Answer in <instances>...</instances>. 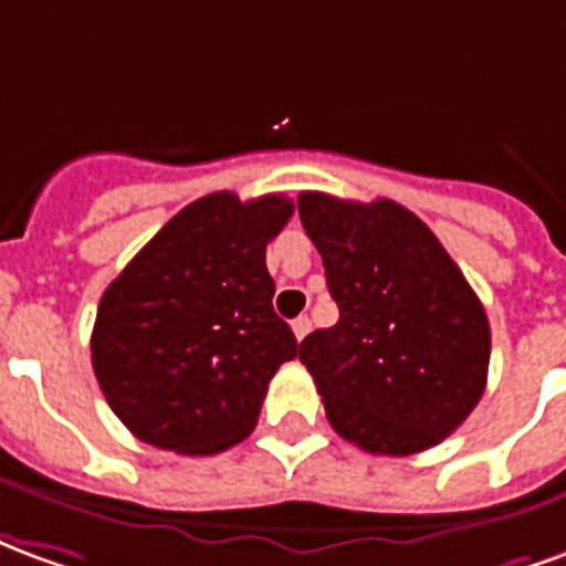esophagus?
Here are the masks:
<instances>
[{"instance_id":"34e87169","label":"esophagus","mask_w":566,"mask_h":566,"mask_svg":"<svg viewBox=\"0 0 566 566\" xmlns=\"http://www.w3.org/2000/svg\"><path fill=\"white\" fill-rule=\"evenodd\" d=\"M292 332H295V337H298V340H304V337L311 334V319H307V316H298V319L292 323Z\"/></svg>"}]
</instances>
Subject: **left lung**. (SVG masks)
Here are the masks:
<instances>
[{
	"label": "left lung",
	"mask_w": 566,
	"mask_h": 566,
	"mask_svg": "<svg viewBox=\"0 0 566 566\" xmlns=\"http://www.w3.org/2000/svg\"><path fill=\"white\" fill-rule=\"evenodd\" d=\"M340 319L298 358L337 434L370 455L437 447L480 403L492 332L476 292L413 210L301 192Z\"/></svg>",
	"instance_id": "8db88e82"
}]
</instances>
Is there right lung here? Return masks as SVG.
Returning <instances> with one entry per match:
<instances>
[{
  "label": "right lung",
  "instance_id": "obj_1",
  "mask_svg": "<svg viewBox=\"0 0 566 566\" xmlns=\"http://www.w3.org/2000/svg\"><path fill=\"white\" fill-rule=\"evenodd\" d=\"M295 205L210 192L165 222L98 301L93 370L132 434L213 455L253 431L298 340L274 313L265 247Z\"/></svg>",
  "mask_w": 566,
  "mask_h": 566
}]
</instances>
